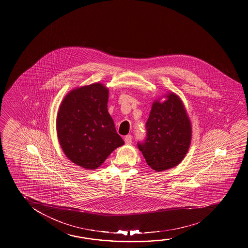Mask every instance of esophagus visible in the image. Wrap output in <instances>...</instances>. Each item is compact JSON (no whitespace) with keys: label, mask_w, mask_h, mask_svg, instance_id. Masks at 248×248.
<instances>
[{"label":"esophagus","mask_w":248,"mask_h":248,"mask_svg":"<svg viewBox=\"0 0 248 248\" xmlns=\"http://www.w3.org/2000/svg\"><path fill=\"white\" fill-rule=\"evenodd\" d=\"M124 142L126 144H130L132 142V136L131 135H128L124 138Z\"/></svg>","instance_id":"34e87169"}]
</instances>
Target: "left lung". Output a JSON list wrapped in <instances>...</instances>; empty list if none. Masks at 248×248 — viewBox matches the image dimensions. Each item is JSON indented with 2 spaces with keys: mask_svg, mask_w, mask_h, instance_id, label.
Here are the masks:
<instances>
[{
  "mask_svg": "<svg viewBox=\"0 0 248 248\" xmlns=\"http://www.w3.org/2000/svg\"><path fill=\"white\" fill-rule=\"evenodd\" d=\"M152 105L147 120L146 138L138 142L146 163L153 170L177 166L187 154L191 142V124L181 99L175 93Z\"/></svg>",
  "mask_w": 248,
  "mask_h": 248,
  "instance_id": "8db88e82",
  "label": "left lung"
}]
</instances>
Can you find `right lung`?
Masks as SVG:
<instances>
[{"label":"right lung","mask_w":248,"mask_h":248,"mask_svg":"<svg viewBox=\"0 0 248 248\" xmlns=\"http://www.w3.org/2000/svg\"><path fill=\"white\" fill-rule=\"evenodd\" d=\"M109 91L96 83L73 90L61 103L57 133L65 155L76 165L98 169L124 142L107 110Z\"/></svg>","instance_id":"obj_1"}]
</instances>
